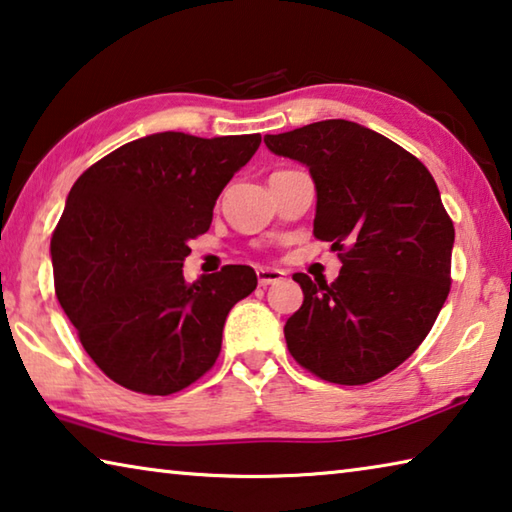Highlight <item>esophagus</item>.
Returning a JSON list of instances; mask_svg holds the SVG:
<instances>
[{
    "label": "esophagus",
    "mask_w": 512,
    "mask_h": 512,
    "mask_svg": "<svg viewBox=\"0 0 512 512\" xmlns=\"http://www.w3.org/2000/svg\"><path fill=\"white\" fill-rule=\"evenodd\" d=\"M282 277H284V271H280V268H257L259 287H268V284L280 282Z\"/></svg>",
    "instance_id": "1"
}]
</instances>
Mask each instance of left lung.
<instances>
[{"mask_svg":"<svg viewBox=\"0 0 512 512\" xmlns=\"http://www.w3.org/2000/svg\"><path fill=\"white\" fill-rule=\"evenodd\" d=\"M316 185L314 237L341 250L332 284L296 273L305 300L284 325L302 368L359 386L418 350L449 293L454 223L436 180L402 146L345 119L266 135Z\"/></svg>","mask_w":512,"mask_h":512,"instance_id":"8db88e82","label":"left lung"}]
</instances>
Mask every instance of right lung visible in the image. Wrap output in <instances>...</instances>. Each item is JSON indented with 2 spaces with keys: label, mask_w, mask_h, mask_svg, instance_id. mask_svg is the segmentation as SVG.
<instances>
[{
  "label": "right lung",
  "mask_w": 512,
  "mask_h": 512,
  "mask_svg": "<svg viewBox=\"0 0 512 512\" xmlns=\"http://www.w3.org/2000/svg\"><path fill=\"white\" fill-rule=\"evenodd\" d=\"M262 137L153 133L92 164L69 189L51 237L60 307L85 352L119 386L171 395L221 352L230 309L255 291L250 266L185 282L189 239Z\"/></svg>",
  "instance_id": "obj_1"
}]
</instances>
